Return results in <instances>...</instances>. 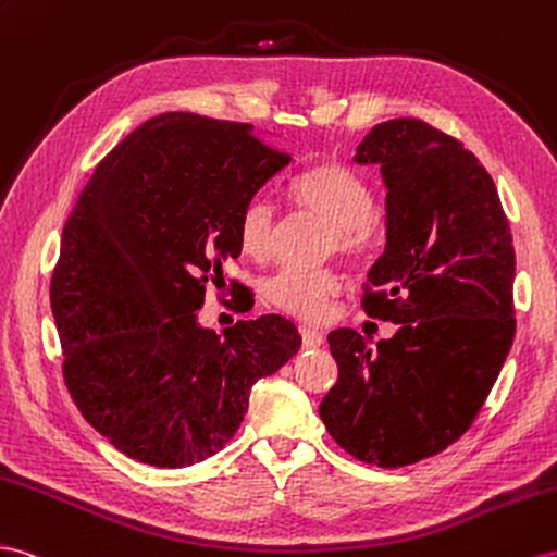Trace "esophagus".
Listing matches in <instances>:
<instances>
[{"instance_id":"obj_1","label":"esophagus","mask_w":557,"mask_h":557,"mask_svg":"<svg viewBox=\"0 0 557 557\" xmlns=\"http://www.w3.org/2000/svg\"><path fill=\"white\" fill-rule=\"evenodd\" d=\"M301 341H304V348H320L324 344V336L322 332L312 330V326H301Z\"/></svg>"}]
</instances>
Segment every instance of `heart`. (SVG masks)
I'll list each match as a JSON object with an SVG mask.
<instances>
[{
    "label": "heart",
    "instance_id": "obj_1",
    "mask_svg": "<svg viewBox=\"0 0 557 557\" xmlns=\"http://www.w3.org/2000/svg\"><path fill=\"white\" fill-rule=\"evenodd\" d=\"M287 193L298 209L330 223L332 249L346 256H362L374 247V188L352 169L334 162L315 164L294 176ZM235 233L242 251L251 259H263L275 233L273 202L263 195L249 197L237 213ZM336 289L338 277L332 270L282 268L265 282V298L294 318L320 320Z\"/></svg>",
    "mask_w": 557,
    "mask_h": 557
}]
</instances>
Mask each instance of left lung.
Segmentation results:
<instances>
[{"label": "left lung", "instance_id": "1", "mask_svg": "<svg viewBox=\"0 0 557 557\" xmlns=\"http://www.w3.org/2000/svg\"><path fill=\"white\" fill-rule=\"evenodd\" d=\"M386 183V249L364 312L397 332L326 341L338 364L320 403L355 459L400 468L447 449L487 400L516 336V251L492 176L463 143L414 117L376 124L355 150Z\"/></svg>", "mask_w": 557, "mask_h": 557}]
</instances>
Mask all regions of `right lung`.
Instances as JSON below:
<instances>
[{
  "label": "right lung",
  "instance_id": "obj_1",
  "mask_svg": "<svg viewBox=\"0 0 557 557\" xmlns=\"http://www.w3.org/2000/svg\"><path fill=\"white\" fill-rule=\"evenodd\" d=\"M292 162L251 124L164 112L96 166L63 227L51 310L82 417L140 463L219 454L251 386L301 348L280 315L223 336L197 322L205 284L237 259V213Z\"/></svg>",
  "mask_w": 557,
  "mask_h": 557
}]
</instances>
